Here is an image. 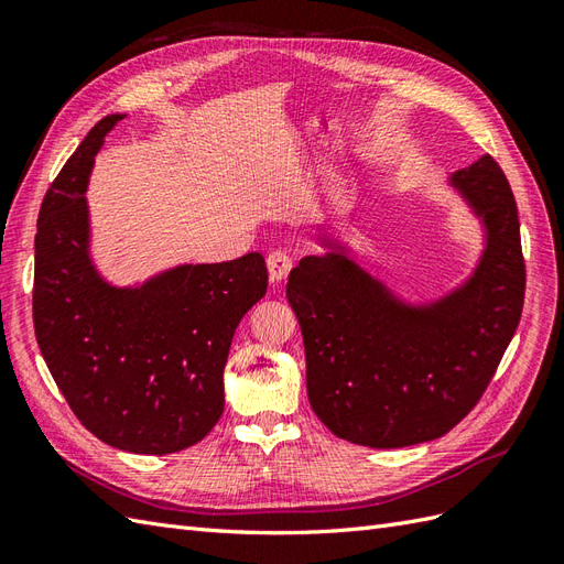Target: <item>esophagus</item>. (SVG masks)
<instances>
[{"label": "esophagus", "instance_id": "1", "mask_svg": "<svg viewBox=\"0 0 564 564\" xmlns=\"http://www.w3.org/2000/svg\"><path fill=\"white\" fill-rule=\"evenodd\" d=\"M265 263H268V275H270L272 282L286 280V275H289V272H292V265H294L292 263V256H289L286 251H272V253H268Z\"/></svg>", "mask_w": 564, "mask_h": 564}]
</instances>
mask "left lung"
I'll return each instance as SVG.
<instances>
[{"label":"left lung","mask_w":564,"mask_h":564,"mask_svg":"<svg viewBox=\"0 0 564 564\" xmlns=\"http://www.w3.org/2000/svg\"><path fill=\"white\" fill-rule=\"evenodd\" d=\"M485 230L470 275L429 303H409L336 237L292 270L286 299L305 346L317 419L336 435L398 449L449 433L482 398L513 338L524 259L513 191L489 155L449 174Z\"/></svg>","instance_id":"obj_1"}]
</instances>
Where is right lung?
<instances>
[{
  "instance_id": "add662e5",
  "label": "right lung",
  "mask_w": 564,
  "mask_h": 564,
  "mask_svg": "<svg viewBox=\"0 0 564 564\" xmlns=\"http://www.w3.org/2000/svg\"><path fill=\"white\" fill-rule=\"evenodd\" d=\"M119 119H100L44 195L32 317L51 377L84 429L110 447L162 456L197 445L224 414L232 336L265 296L268 270L251 251L131 286L100 275L84 193Z\"/></svg>"
}]
</instances>
